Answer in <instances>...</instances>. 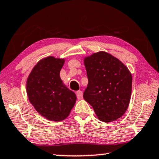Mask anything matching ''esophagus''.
<instances>
[{"mask_svg": "<svg viewBox=\"0 0 159 159\" xmlns=\"http://www.w3.org/2000/svg\"><path fill=\"white\" fill-rule=\"evenodd\" d=\"M76 96H77L78 99H82L83 98V92L82 91H77L76 92Z\"/></svg>", "mask_w": 159, "mask_h": 159, "instance_id": "34e87169", "label": "esophagus"}]
</instances>
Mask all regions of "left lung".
I'll list each match as a JSON object with an SVG mask.
<instances>
[{"label":"left lung","instance_id":"1","mask_svg":"<svg viewBox=\"0 0 159 159\" xmlns=\"http://www.w3.org/2000/svg\"><path fill=\"white\" fill-rule=\"evenodd\" d=\"M88 85L84 98L99 120L111 122L125 113L132 94V74L117 58L105 52L84 60Z\"/></svg>","mask_w":159,"mask_h":159}]
</instances>
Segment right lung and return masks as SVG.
<instances>
[{
  "label": "right lung",
  "mask_w": 159,
  "mask_h": 159,
  "mask_svg": "<svg viewBox=\"0 0 159 159\" xmlns=\"http://www.w3.org/2000/svg\"><path fill=\"white\" fill-rule=\"evenodd\" d=\"M65 60L48 57L40 60L27 81V94L35 109L46 119L64 120L75 103V94L61 80Z\"/></svg>",
  "instance_id": "add662e5"
}]
</instances>
